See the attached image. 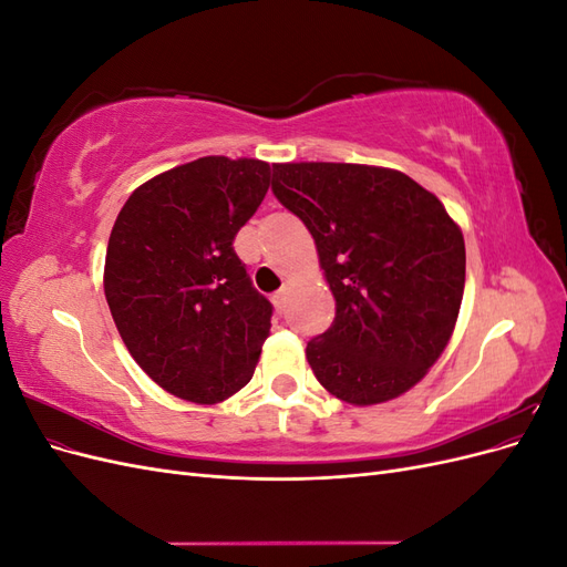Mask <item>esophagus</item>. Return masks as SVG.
Returning a JSON list of instances; mask_svg holds the SVG:
<instances>
[{"label":"esophagus","instance_id":"esophagus-1","mask_svg":"<svg viewBox=\"0 0 567 567\" xmlns=\"http://www.w3.org/2000/svg\"><path fill=\"white\" fill-rule=\"evenodd\" d=\"M274 307H277L279 312H284L286 310V302H288V286H284L281 290H277V293H274Z\"/></svg>","mask_w":567,"mask_h":567}]
</instances>
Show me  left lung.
Wrapping results in <instances>:
<instances>
[{
  "instance_id": "1",
  "label": "left lung",
  "mask_w": 567,
  "mask_h": 567,
  "mask_svg": "<svg viewBox=\"0 0 567 567\" xmlns=\"http://www.w3.org/2000/svg\"><path fill=\"white\" fill-rule=\"evenodd\" d=\"M271 192L310 229L336 298L307 342L317 381L369 406L400 398L447 348L466 246L435 194L404 173L354 163H277Z\"/></svg>"
}]
</instances>
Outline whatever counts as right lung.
Segmentation results:
<instances>
[{
    "label": "right lung",
    "mask_w": 567,
    "mask_h": 567,
    "mask_svg": "<svg viewBox=\"0 0 567 567\" xmlns=\"http://www.w3.org/2000/svg\"><path fill=\"white\" fill-rule=\"evenodd\" d=\"M269 163L205 156L148 179L120 210L104 293L117 333L148 379L217 404L241 390L271 329L234 238L260 208Z\"/></svg>",
    "instance_id": "right-lung-1"
}]
</instances>
